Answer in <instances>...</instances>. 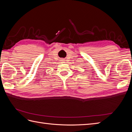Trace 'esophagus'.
<instances>
[{
    "instance_id": "34e87169",
    "label": "esophagus",
    "mask_w": 132,
    "mask_h": 132,
    "mask_svg": "<svg viewBox=\"0 0 132 132\" xmlns=\"http://www.w3.org/2000/svg\"><path fill=\"white\" fill-rule=\"evenodd\" d=\"M62 62H64V61H62Z\"/></svg>"
}]
</instances>
